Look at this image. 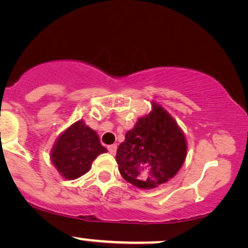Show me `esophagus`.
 <instances>
[{"label": "esophagus", "instance_id": "esophagus-1", "mask_svg": "<svg viewBox=\"0 0 248 248\" xmlns=\"http://www.w3.org/2000/svg\"><path fill=\"white\" fill-rule=\"evenodd\" d=\"M107 149H108V151H109L111 155H115V154H116V151H117V145L116 144L108 145Z\"/></svg>", "mask_w": 248, "mask_h": 248}]
</instances>
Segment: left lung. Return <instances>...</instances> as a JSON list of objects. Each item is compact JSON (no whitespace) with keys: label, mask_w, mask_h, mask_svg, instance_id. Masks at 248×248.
I'll return each instance as SVG.
<instances>
[{"label":"left lung","mask_w":248,"mask_h":248,"mask_svg":"<svg viewBox=\"0 0 248 248\" xmlns=\"http://www.w3.org/2000/svg\"><path fill=\"white\" fill-rule=\"evenodd\" d=\"M187 143L170 114L152 101V110L140 117L120 144L116 161L125 181L149 189L167 183L184 164Z\"/></svg>","instance_id":"left-lung-1"}]
</instances>
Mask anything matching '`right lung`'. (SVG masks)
<instances>
[{"instance_id": "right-lung-1", "label": "right lung", "mask_w": 248, "mask_h": 248, "mask_svg": "<svg viewBox=\"0 0 248 248\" xmlns=\"http://www.w3.org/2000/svg\"><path fill=\"white\" fill-rule=\"evenodd\" d=\"M105 152L107 149L100 144L97 132L80 120L56 139L50 160L61 176L71 181L89 171L93 161Z\"/></svg>"}]
</instances>
